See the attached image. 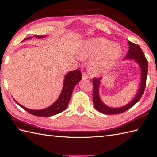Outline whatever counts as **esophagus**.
<instances>
[{"instance_id":"esophagus-1","label":"esophagus","mask_w":157,"mask_h":157,"mask_svg":"<svg viewBox=\"0 0 157 157\" xmlns=\"http://www.w3.org/2000/svg\"><path fill=\"white\" fill-rule=\"evenodd\" d=\"M88 75L86 74V73H82V79H88Z\"/></svg>"}]
</instances>
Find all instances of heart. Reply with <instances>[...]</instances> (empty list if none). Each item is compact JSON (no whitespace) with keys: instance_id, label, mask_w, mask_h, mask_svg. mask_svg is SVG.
Segmentation results:
<instances>
[{"instance_id":"obj_1","label":"heart","mask_w":157,"mask_h":157,"mask_svg":"<svg viewBox=\"0 0 157 157\" xmlns=\"http://www.w3.org/2000/svg\"><path fill=\"white\" fill-rule=\"evenodd\" d=\"M121 48L116 43L107 39L98 38L86 41L79 50L82 59H90V69L94 75L109 71L117 62Z\"/></svg>"}]
</instances>
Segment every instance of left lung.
Wrapping results in <instances>:
<instances>
[{
	"label": "left lung",
	"instance_id": "1",
	"mask_svg": "<svg viewBox=\"0 0 157 157\" xmlns=\"http://www.w3.org/2000/svg\"><path fill=\"white\" fill-rule=\"evenodd\" d=\"M129 44V51L127 53L126 56L124 59H133L138 63V64L140 67L141 69V83L140 86L139 91L137 95L135 96V98L130 102L129 104L126 105L120 108H111L106 106L103 103L99 96V86L102 78H94L92 79L93 84V103H94L95 109L104 114L107 115H116L122 113L128 109L132 108L133 106L135 105L137 103L140 99L141 98L143 93L144 92L146 83V78L148 74V61L146 59L144 53H143L141 48L140 46L135 44V43L131 42L128 41Z\"/></svg>",
	"mask_w": 157,
	"mask_h": 157
}]
</instances>
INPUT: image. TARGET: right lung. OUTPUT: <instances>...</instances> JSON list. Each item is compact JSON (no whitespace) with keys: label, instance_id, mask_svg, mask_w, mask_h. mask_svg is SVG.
Here are the masks:
<instances>
[{"label":"right lung","instance_id":"right-lung-1","mask_svg":"<svg viewBox=\"0 0 157 157\" xmlns=\"http://www.w3.org/2000/svg\"><path fill=\"white\" fill-rule=\"evenodd\" d=\"M46 36H38L36 35L35 37L38 38H44ZM32 37H28L25 38L23 40L27 39H31ZM82 79V75L80 70L76 69L74 71H71L67 73L65 76L64 82H63V90L61 91V94H60L59 98L56 100V101L52 104L49 107L42 109V110H31L24 107L19 103L17 102V104L19 105L21 107L25 110L30 114L38 116V117H50L58 114V113L63 112L67 109L68 106V103L71 99V94L73 90V88L75 85Z\"/></svg>","mask_w":157,"mask_h":157}]
</instances>
